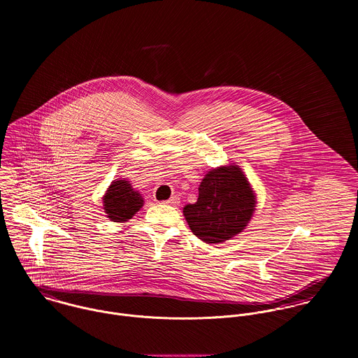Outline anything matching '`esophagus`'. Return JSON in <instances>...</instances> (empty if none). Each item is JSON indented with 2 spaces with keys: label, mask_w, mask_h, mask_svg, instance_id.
<instances>
[{
  "label": "esophagus",
  "mask_w": 358,
  "mask_h": 358,
  "mask_svg": "<svg viewBox=\"0 0 358 358\" xmlns=\"http://www.w3.org/2000/svg\"><path fill=\"white\" fill-rule=\"evenodd\" d=\"M179 203H180V201H179V199H178V197H175V196H173V197H171V199H169V200H166V201H162V203H161V204L172 205V206H178V205H179Z\"/></svg>",
  "instance_id": "esophagus-1"
}]
</instances>
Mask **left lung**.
<instances>
[{
  "label": "left lung",
  "instance_id": "left-lung-1",
  "mask_svg": "<svg viewBox=\"0 0 358 358\" xmlns=\"http://www.w3.org/2000/svg\"><path fill=\"white\" fill-rule=\"evenodd\" d=\"M255 210L252 189L236 165L220 166L205 175L196 204L183 208L185 217L206 244H219L243 231Z\"/></svg>",
  "mask_w": 358,
  "mask_h": 358
}]
</instances>
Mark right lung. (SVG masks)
<instances>
[{
  "instance_id": "1",
  "label": "right lung",
  "mask_w": 358,
  "mask_h": 358,
  "mask_svg": "<svg viewBox=\"0 0 358 358\" xmlns=\"http://www.w3.org/2000/svg\"><path fill=\"white\" fill-rule=\"evenodd\" d=\"M103 206L113 222H127L143 206V199L128 180H115L103 197Z\"/></svg>"
}]
</instances>
